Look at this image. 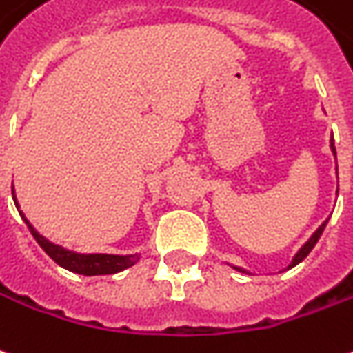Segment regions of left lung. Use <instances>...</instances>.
<instances>
[{
    "label": "left lung",
    "mask_w": 353,
    "mask_h": 353,
    "mask_svg": "<svg viewBox=\"0 0 353 353\" xmlns=\"http://www.w3.org/2000/svg\"><path fill=\"white\" fill-rule=\"evenodd\" d=\"M331 149H332V154H334V159H336V149H334V141H332V139H331ZM327 221H329V219H327ZM327 221H325V223H321V225H319V229H317V231H315L314 235L310 236V241H307V243H305V245L302 246V248H300V250H298V254H296V256H294V260H292V263H290V265H288V268H294V265H296V263L302 262V260H304L305 256H307V254L312 252V248H314L315 243H317V241H319V236H321L323 229H325V225H327ZM235 270L243 271V270H241V268H235Z\"/></svg>",
    "instance_id": "8db88e82"
}]
</instances>
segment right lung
<instances>
[{
  "label": "right lung",
  "mask_w": 353,
  "mask_h": 353,
  "mask_svg": "<svg viewBox=\"0 0 353 353\" xmlns=\"http://www.w3.org/2000/svg\"><path fill=\"white\" fill-rule=\"evenodd\" d=\"M13 201L17 204L14 194ZM17 208H19V204H17ZM21 216L24 219V223L30 229L32 236L36 239V243L46 250L49 258L55 260L59 265H63L65 270L74 271V273H80V275H110V273H118V271L132 268L139 260L137 254L135 256H114V254H88L85 256V254H74L70 250H65L63 246L49 243L46 236H41L36 229L32 228L30 221L24 218L22 212Z\"/></svg>",
  "instance_id": "add662e5"
}]
</instances>
